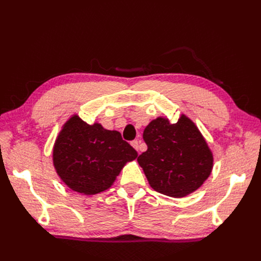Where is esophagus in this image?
<instances>
[{
    "instance_id": "esophagus-1",
    "label": "esophagus",
    "mask_w": 261,
    "mask_h": 261,
    "mask_svg": "<svg viewBox=\"0 0 261 261\" xmlns=\"http://www.w3.org/2000/svg\"><path fill=\"white\" fill-rule=\"evenodd\" d=\"M130 145L133 146V148H135L137 151L139 152V141L138 140H133L132 143H130Z\"/></svg>"
}]
</instances>
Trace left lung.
I'll list each match as a JSON object with an SVG mask.
<instances>
[{
  "instance_id": "left-lung-1",
  "label": "left lung",
  "mask_w": 261,
  "mask_h": 261,
  "mask_svg": "<svg viewBox=\"0 0 261 261\" xmlns=\"http://www.w3.org/2000/svg\"><path fill=\"white\" fill-rule=\"evenodd\" d=\"M147 151L137 161L155 192L181 198L198 189L213 167V155L201 133L184 114L175 124L158 117L144 130Z\"/></svg>"
}]
</instances>
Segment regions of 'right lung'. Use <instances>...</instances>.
<instances>
[{"label": "right lung", "instance_id": "obj_1", "mask_svg": "<svg viewBox=\"0 0 261 261\" xmlns=\"http://www.w3.org/2000/svg\"><path fill=\"white\" fill-rule=\"evenodd\" d=\"M138 153L121 133L92 125L73 115L63 126L53 147V164L73 191L96 195L112 186L124 165Z\"/></svg>", "mask_w": 261, "mask_h": 261}]
</instances>
